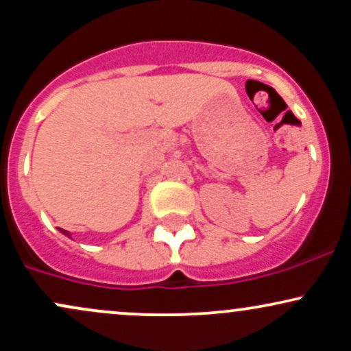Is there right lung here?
I'll list each match as a JSON object with an SVG mask.
<instances>
[{
	"mask_svg": "<svg viewBox=\"0 0 351 351\" xmlns=\"http://www.w3.org/2000/svg\"><path fill=\"white\" fill-rule=\"evenodd\" d=\"M60 232H62V234H64V236L71 237V232H69V231H64V229H60ZM71 239H72V237H71Z\"/></svg>",
	"mask_w": 351,
	"mask_h": 351,
	"instance_id": "1",
	"label": "right lung"
}]
</instances>
